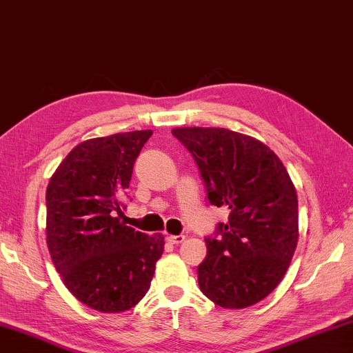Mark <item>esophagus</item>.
Instances as JSON below:
<instances>
[{
    "label": "esophagus",
    "instance_id": "esophagus-1",
    "mask_svg": "<svg viewBox=\"0 0 353 353\" xmlns=\"http://www.w3.org/2000/svg\"><path fill=\"white\" fill-rule=\"evenodd\" d=\"M166 240H168V243H171V244H181L185 240V236L183 235H170Z\"/></svg>",
    "mask_w": 353,
    "mask_h": 353
}]
</instances>
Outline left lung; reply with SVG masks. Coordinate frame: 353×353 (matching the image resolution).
Instances as JSON below:
<instances>
[{
    "mask_svg": "<svg viewBox=\"0 0 353 353\" xmlns=\"http://www.w3.org/2000/svg\"><path fill=\"white\" fill-rule=\"evenodd\" d=\"M172 135L193 155L207 199L229 208V221L205 236L199 288L224 308H246L276 290L299 238L297 194L270 148L224 128H177Z\"/></svg>",
    "mask_w": 353,
    "mask_h": 353,
    "instance_id": "1",
    "label": "left lung"
}]
</instances>
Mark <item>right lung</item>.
Returning <instances> with one entry per match:
<instances>
[{"label": "right lung", "mask_w": 353, "mask_h": 353, "mask_svg": "<svg viewBox=\"0 0 353 353\" xmlns=\"http://www.w3.org/2000/svg\"><path fill=\"white\" fill-rule=\"evenodd\" d=\"M152 130L113 134L71 149L46 188V243L77 301L103 313L137 305L151 286L165 238L119 223L134 163Z\"/></svg>", "instance_id": "right-lung-1"}]
</instances>
